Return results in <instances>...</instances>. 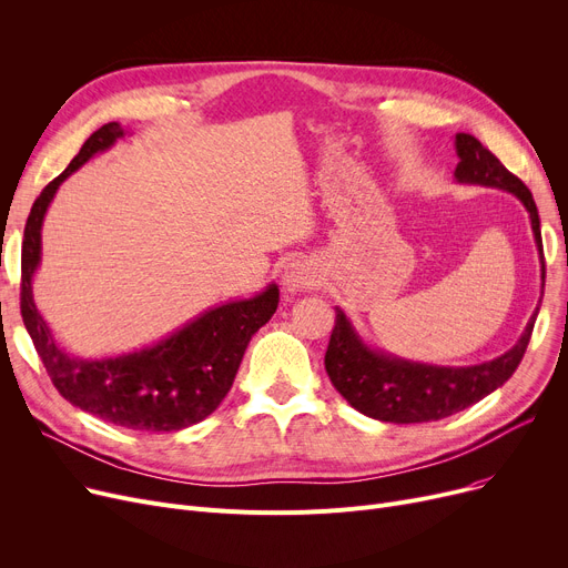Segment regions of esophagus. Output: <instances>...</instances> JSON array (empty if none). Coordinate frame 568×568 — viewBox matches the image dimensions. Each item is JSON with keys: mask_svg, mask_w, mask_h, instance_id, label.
I'll return each instance as SVG.
<instances>
[{"mask_svg": "<svg viewBox=\"0 0 568 568\" xmlns=\"http://www.w3.org/2000/svg\"><path fill=\"white\" fill-rule=\"evenodd\" d=\"M317 283L315 268L313 264H308L306 260H292L285 272H283V285L287 292H302V290H311Z\"/></svg>", "mask_w": 568, "mask_h": 568, "instance_id": "esophagus-1", "label": "esophagus"}]
</instances>
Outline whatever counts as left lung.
<instances>
[{"label": "left lung", "mask_w": 568, "mask_h": 568, "mask_svg": "<svg viewBox=\"0 0 568 568\" xmlns=\"http://www.w3.org/2000/svg\"><path fill=\"white\" fill-rule=\"evenodd\" d=\"M460 184H479L514 193L529 212L536 248L541 255V278H546L541 221L534 197L520 179L506 170L499 159L469 133L456 135ZM539 313V308H536ZM536 313L529 317L520 341L501 356L476 366H428L371 349L345 313L336 306V324L324 354V368L336 392L366 416L389 424H424L452 416L479 403L509 379L523 362L531 338Z\"/></svg>", "instance_id": "1"}]
</instances>
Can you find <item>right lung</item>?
Wrapping results in <instances>:
<instances>
[{"mask_svg":"<svg viewBox=\"0 0 568 568\" xmlns=\"http://www.w3.org/2000/svg\"><path fill=\"white\" fill-rule=\"evenodd\" d=\"M122 135L124 129L116 122L103 124L37 197L22 239L20 313L52 384L71 405L114 426L170 433L206 419L227 396L253 334L278 308V287L272 283L253 300L206 311L140 352L92 362L59 347L32 296V276L41 262L43 216L59 184Z\"/></svg>","mask_w":568,"mask_h":568,"instance_id":"1","label":"right lung"}]
</instances>
